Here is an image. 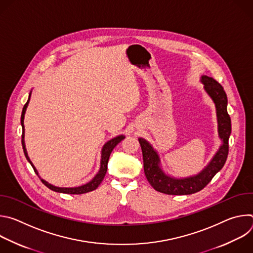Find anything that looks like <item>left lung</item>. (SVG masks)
<instances>
[{
	"mask_svg": "<svg viewBox=\"0 0 253 253\" xmlns=\"http://www.w3.org/2000/svg\"><path fill=\"white\" fill-rule=\"evenodd\" d=\"M201 82L204 89L212 98L216 107V114L218 121V134L222 140V145L213 159L199 174L183 178L175 179L167 176L159 167V157L150 144L139 138V143L143 154L144 172L151 186L158 192L168 195H188L202 190L214 175L224 166L228 156V140L231 133V120L227 113V96L223 87L211 77L202 76Z\"/></svg>",
	"mask_w": 253,
	"mask_h": 253,
	"instance_id": "1",
	"label": "left lung"
}]
</instances>
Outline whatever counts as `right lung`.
I'll use <instances>...</instances> for the list:
<instances>
[{"instance_id": "add662e5", "label": "right lung", "mask_w": 253, "mask_h": 253, "mask_svg": "<svg viewBox=\"0 0 253 253\" xmlns=\"http://www.w3.org/2000/svg\"><path fill=\"white\" fill-rule=\"evenodd\" d=\"M30 97H31V94L29 95V99L27 101V103L24 105V108H23V111H22V115H21V124H22V128H23V133H22V146H23V150H24V154L27 158V160L30 162V164L32 165L35 173L38 175V172L37 170H36V168L34 167L33 163L31 162L30 158L28 157V154H27V150H26V146H25V141H24V133H25V129H24V116H25V112H26V109H27V106H28V103L30 101ZM125 137L123 135H120V136H117L116 138L108 141L103 149H102V156H101V167H100V170L98 172V174L91 180V181L85 185H82V186H79V187H74V188H62V187H56V186H53L51 184H49L48 182H46L45 180L41 179V181L43 182L44 185H46L49 189L53 190V191H56V192H61V193H67V194H83V193H87V192H90V191H93L95 190L99 185L100 183L103 181V179L106 175V172H107V165H108V160H109V157H110V154L111 152L113 151V149L115 148V146L117 145L118 143H120Z\"/></svg>"}]
</instances>
